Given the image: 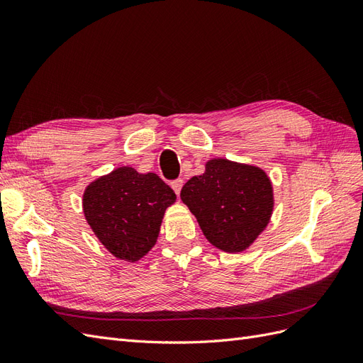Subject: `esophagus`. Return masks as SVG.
I'll return each mask as SVG.
<instances>
[{
  "label": "esophagus",
  "instance_id": "esophagus-1",
  "mask_svg": "<svg viewBox=\"0 0 363 363\" xmlns=\"http://www.w3.org/2000/svg\"><path fill=\"white\" fill-rule=\"evenodd\" d=\"M171 188L174 189V192L175 194H180V191H182V188H183V180L182 179H179V180H174L172 183H171Z\"/></svg>",
  "mask_w": 363,
  "mask_h": 363
}]
</instances>
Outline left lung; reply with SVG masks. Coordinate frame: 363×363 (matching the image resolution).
<instances>
[{
  "instance_id": "left-lung-1",
  "label": "left lung",
  "mask_w": 363,
  "mask_h": 363,
  "mask_svg": "<svg viewBox=\"0 0 363 363\" xmlns=\"http://www.w3.org/2000/svg\"><path fill=\"white\" fill-rule=\"evenodd\" d=\"M180 199L208 242L225 252L244 251L255 242L274 208L267 172L223 157L206 162L204 174L183 186Z\"/></svg>"
}]
</instances>
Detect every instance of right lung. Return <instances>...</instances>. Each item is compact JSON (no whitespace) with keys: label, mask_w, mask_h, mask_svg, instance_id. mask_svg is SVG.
Wrapping results in <instances>:
<instances>
[{"label":"right lung","mask_w":363,"mask_h":363,"mask_svg":"<svg viewBox=\"0 0 363 363\" xmlns=\"http://www.w3.org/2000/svg\"><path fill=\"white\" fill-rule=\"evenodd\" d=\"M175 200L157 174L121 167L87 184L83 212L108 252L133 263L156 245L164 211Z\"/></svg>","instance_id":"right-lung-1"}]
</instances>
